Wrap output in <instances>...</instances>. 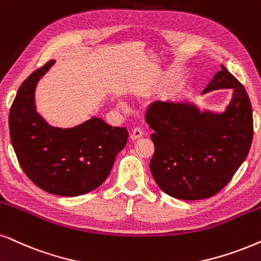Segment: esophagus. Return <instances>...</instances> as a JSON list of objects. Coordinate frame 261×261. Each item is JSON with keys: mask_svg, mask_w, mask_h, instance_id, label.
<instances>
[{"mask_svg": "<svg viewBox=\"0 0 261 261\" xmlns=\"http://www.w3.org/2000/svg\"><path fill=\"white\" fill-rule=\"evenodd\" d=\"M143 136V133H142V130L140 127H135L133 130V133H131V140H138V138H141Z\"/></svg>", "mask_w": 261, "mask_h": 261, "instance_id": "esophagus-1", "label": "esophagus"}]
</instances>
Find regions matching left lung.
<instances>
[{
  "label": "left lung",
  "instance_id": "1",
  "mask_svg": "<svg viewBox=\"0 0 261 261\" xmlns=\"http://www.w3.org/2000/svg\"><path fill=\"white\" fill-rule=\"evenodd\" d=\"M232 89L222 113L189 101H155L146 121L155 150L150 172L167 195L202 200L216 195L246 160L253 140L252 105L245 87L222 65L202 94Z\"/></svg>",
  "mask_w": 261,
  "mask_h": 261
}]
</instances>
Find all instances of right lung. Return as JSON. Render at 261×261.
Segmentation results:
<instances>
[{
	"mask_svg": "<svg viewBox=\"0 0 261 261\" xmlns=\"http://www.w3.org/2000/svg\"><path fill=\"white\" fill-rule=\"evenodd\" d=\"M54 64L50 60L32 72L16 92L8 119L12 146L22 171L38 188L54 195H83L106 180L128 133L97 117L70 128L43 119L36 111L35 89Z\"/></svg>",
	"mask_w": 261,
	"mask_h": 261,
	"instance_id": "obj_1",
	"label": "right lung"
}]
</instances>
